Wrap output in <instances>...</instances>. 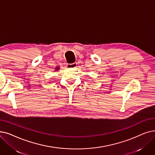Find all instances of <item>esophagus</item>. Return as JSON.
<instances>
[{
    "instance_id": "obj_1",
    "label": "esophagus",
    "mask_w": 155,
    "mask_h": 155,
    "mask_svg": "<svg viewBox=\"0 0 155 155\" xmlns=\"http://www.w3.org/2000/svg\"><path fill=\"white\" fill-rule=\"evenodd\" d=\"M77 63L75 62V63H71V64H67L66 67L68 68H75V67L77 66Z\"/></svg>"
}]
</instances>
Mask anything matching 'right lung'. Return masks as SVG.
Wrapping results in <instances>:
<instances>
[{"instance_id": "right-lung-1", "label": "right lung", "mask_w": 155, "mask_h": 155, "mask_svg": "<svg viewBox=\"0 0 155 155\" xmlns=\"http://www.w3.org/2000/svg\"><path fill=\"white\" fill-rule=\"evenodd\" d=\"M58 70H59V67H56V71H58Z\"/></svg>"}]
</instances>
